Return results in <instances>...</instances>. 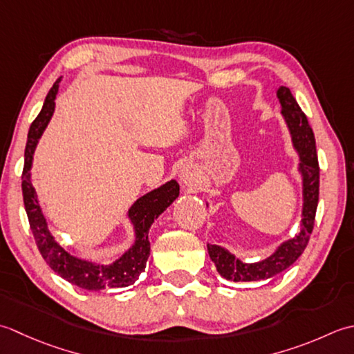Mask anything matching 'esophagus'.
Returning <instances> with one entry per match:
<instances>
[{
    "mask_svg": "<svg viewBox=\"0 0 354 354\" xmlns=\"http://www.w3.org/2000/svg\"><path fill=\"white\" fill-rule=\"evenodd\" d=\"M180 180H182V183L185 185H191L194 182V177H192V172L189 171H182V174H180Z\"/></svg>",
    "mask_w": 354,
    "mask_h": 354,
    "instance_id": "obj_1",
    "label": "esophagus"
}]
</instances>
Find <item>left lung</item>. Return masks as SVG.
I'll list each match as a JSON object with an SVG mask.
<instances>
[{"label":"left lung","mask_w":354,"mask_h":354,"mask_svg":"<svg viewBox=\"0 0 354 354\" xmlns=\"http://www.w3.org/2000/svg\"><path fill=\"white\" fill-rule=\"evenodd\" d=\"M277 96L281 104V114L288 127L295 149L299 154L298 169L302 177V220L301 232L284 241L270 257L258 263H243L225 248L217 244H207L209 257L217 268V272L227 281L248 283V281H264L286 269L297 261L307 248L312 235L316 207L319 200V165L316 156L315 134L308 125L307 116L299 108L297 99L287 86H279Z\"/></svg>","instance_id":"obj_1"}]
</instances>
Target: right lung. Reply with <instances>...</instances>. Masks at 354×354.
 <instances>
[{"mask_svg": "<svg viewBox=\"0 0 354 354\" xmlns=\"http://www.w3.org/2000/svg\"><path fill=\"white\" fill-rule=\"evenodd\" d=\"M61 77L53 84L42 105V110L38 114L27 136L26 145V160L23 169V197L27 212L28 223L33 238L36 241L42 258L52 268L57 275L62 277L68 283L75 284L85 290L97 292L102 288H116L134 284L140 273L145 270L149 257V240L148 232L154 220L178 197L180 186L176 180H169L157 189L151 191L140 197L129 207L128 218L134 226L136 240L124 255L111 264H96L86 259L76 258L64 250L55 236L50 234L47 227V220L41 211V206L36 197V191L30 180V168L33 162V153L39 137L44 133L50 119L55 111V99L59 90Z\"/></svg>", "mask_w": 354, "mask_h": 354, "instance_id": "add662e5", "label": "right lung"}]
</instances>
